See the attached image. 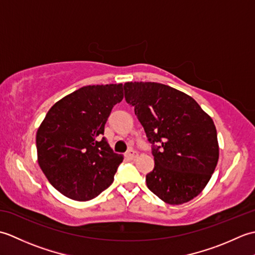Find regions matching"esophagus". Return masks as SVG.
I'll list each match as a JSON object with an SVG mask.
<instances>
[{
	"label": "esophagus",
	"mask_w": 255,
	"mask_h": 255,
	"mask_svg": "<svg viewBox=\"0 0 255 255\" xmlns=\"http://www.w3.org/2000/svg\"><path fill=\"white\" fill-rule=\"evenodd\" d=\"M125 156H126L128 160H134V159H137L138 153L134 150H128L126 154H125Z\"/></svg>",
	"instance_id": "34e87169"
}]
</instances>
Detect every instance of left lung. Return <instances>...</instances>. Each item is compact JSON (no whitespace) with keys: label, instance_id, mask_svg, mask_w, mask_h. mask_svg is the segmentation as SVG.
<instances>
[{"label":"left lung","instance_id":"left-lung-1","mask_svg":"<svg viewBox=\"0 0 255 255\" xmlns=\"http://www.w3.org/2000/svg\"><path fill=\"white\" fill-rule=\"evenodd\" d=\"M124 90L152 144L148 188L170 205L189 202L207 185L218 162L213 119L191 96L169 85L127 82Z\"/></svg>","mask_w":255,"mask_h":255}]
</instances>
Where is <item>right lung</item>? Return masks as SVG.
Returning <instances> with one entry per match:
<instances>
[{
    "mask_svg": "<svg viewBox=\"0 0 255 255\" xmlns=\"http://www.w3.org/2000/svg\"><path fill=\"white\" fill-rule=\"evenodd\" d=\"M123 97V84L88 85L47 113L36 134L38 163L64 196L85 202L113 183L124 158L102 134L113 107Z\"/></svg>",
    "mask_w": 255,
    "mask_h": 255,
    "instance_id": "obj_1",
    "label": "right lung"
}]
</instances>
